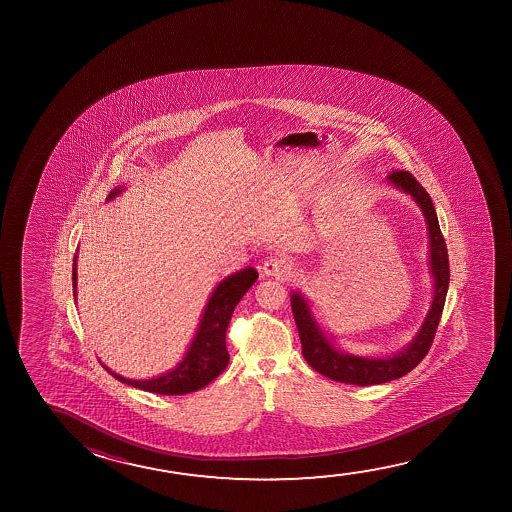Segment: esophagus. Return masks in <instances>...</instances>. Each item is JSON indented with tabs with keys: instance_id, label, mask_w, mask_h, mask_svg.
I'll list each match as a JSON object with an SVG mask.
<instances>
[{
	"instance_id": "obj_1",
	"label": "esophagus",
	"mask_w": 512,
	"mask_h": 512,
	"mask_svg": "<svg viewBox=\"0 0 512 512\" xmlns=\"http://www.w3.org/2000/svg\"><path fill=\"white\" fill-rule=\"evenodd\" d=\"M262 273L266 276H274V278H288L294 273V264L287 257H269L262 264Z\"/></svg>"
}]
</instances>
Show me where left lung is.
<instances>
[{
	"instance_id": "left-lung-1",
	"label": "left lung",
	"mask_w": 512,
	"mask_h": 512,
	"mask_svg": "<svg viewBox=\"0 0 512 512\" xmlns=\"http://www.w3.org/2000/svg\"><path fill=\"white\" fill-rule=\"evenodd\" d=\"M388 182L409 194L420 206L423 217L427 220L428 239H430V273L434 276V299L421 329L414 336L413 343L392 357L365 358L348 355L337 350L329 337L325 336V332L316 323L304 295L294 292L290 299L299 337H301L302 355L306 358V362L322 376H327L339 383H348V385H381V383L402 378L407 372L413 371L414 367L427 357L428 350L434 341L435 330L441 322L442 309L448 294V248L444 243L432 199L418 180L404 169L392 171L388 175Z\"/></svg>"
}]
</instances>
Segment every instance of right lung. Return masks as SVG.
Instances as JSON below:
<instances>
[{
    "instance_id": "right-lung-1",
    "label": "right lung",
    "mask_w": 512,
    "mask_h": 512,
    "mask_svg": "<svg viewBox=\"0 0 512 512\" xmlns=\"http://www.w3.org/2000/svg\"><path fill=\"white\" fill-rule=\"evenodd\" d=\"M122 190V187L112 190L108 199L119 196ZM257 278L259 273L253 267H245L243 271L231 274L218 283L204 308L203 318L199 322L189 350L173 371L152 379H127L117 372L110 371L106 365H101L113 378L119 379L120 383L140 388L145 392L183 395L201 390L220 376V372H224L229 364L225 332L231 322L232 311ZM73 295H77V255L73 259Z\"/></svg>"
}]
</instances>
